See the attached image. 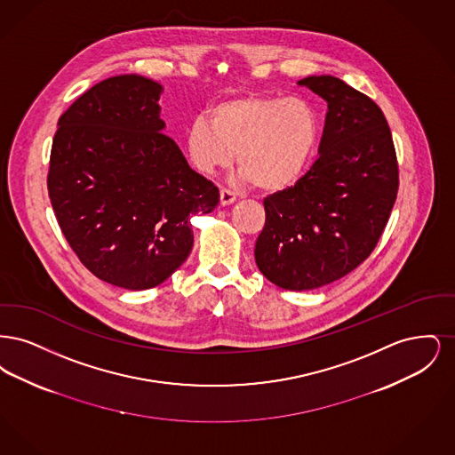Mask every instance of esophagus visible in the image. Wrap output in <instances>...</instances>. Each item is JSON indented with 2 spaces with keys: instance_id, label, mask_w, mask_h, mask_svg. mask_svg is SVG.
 I'll list each match as a JSON object with an SVG mask.
<instances>
[{
  "instance_id": "34e87169",
  "label": "esophagus",
  "mask_w": 455,
  "mask_h": 455,
  "mask_svg": "<svg viewBox=\"0 0 455 455\" xmlns=\"http://www.w3.org/2000/svg\"><path fill=\"white\" fill-rule=\"evenodd\" d=\"M235 199H237V196H235L234 191H230V189H227V188L220 189V203H221V206L232 204Z\"/></svg>"
}]
</instances>
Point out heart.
<instances>
[{"label":"heart","instance_id":"obj_1","mask_svg":"<svg viewBox=\"0 0 455 455\" xmlns=\"http://www.w3.org/2000/svg\"><path fill=\"white\" fill-rule=\"evenodd\" d=\"M321 140V117L300 97L251 93L210 108L186 134V148L201 172L227 169L237 153L242 177L266 193L295 184Z\"/></svg>","mask_w":455,"mask_h":455}]
</instances>
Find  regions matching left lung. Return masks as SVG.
I'll return each instance as SVG.
<instances>
[{"instance_id": "left-lung-1", "label": "left lung", "mask_w": 455, "mask_h": 455, "mask_svg": "<svg viewBox=\"0 0 455 455\" xmlns=\"http://www.w3.org/2000/svg\"><path fill=\"white\" fill-rule=\"evenodd\" d=\"M327 102L319 158L295 186L264 199L260 273L284 290L336 282L367 259L389 221L399 167L389 124L365 93L336 76L299 82Z\"/></svg>"}]
</instances>
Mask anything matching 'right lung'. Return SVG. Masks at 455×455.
Here are the masks:
<instances>
[{"label":"right lung","mask_w":455,"mask_h":455,"mask_svg":"<svg viewBox=\"0 0 455 455\" xmlns=\"http://www.w3.org/2000/svg\"><path fill=\"white\" fill-rule=\"evenodd\" d=\"M160 92L140 75L93 85L60 117L49 158L66 242L92 275L126 290L165 282L193 249L191 217L220 203L162 132Z\"/></svg>","instance_id":"right-lung-1"}]
</instances>
